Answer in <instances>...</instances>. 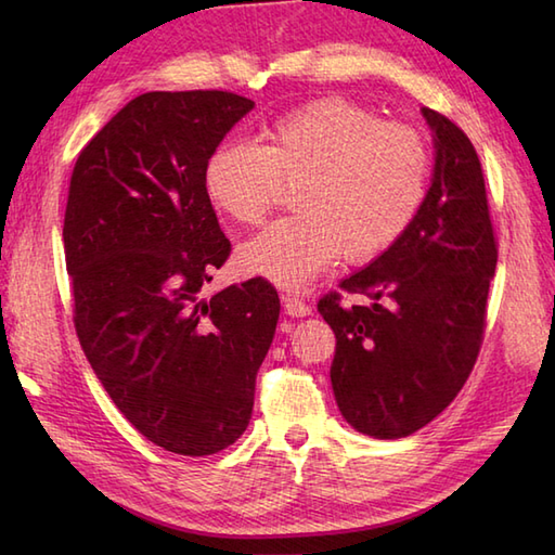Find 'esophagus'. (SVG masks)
<instances>
[{
    "label": "esophagus",
    "instance_id": "34e87169",
    "mask_svg": "<svg viewBox=\"0 0 555 555\" xmlns=\"http://www.w3.org/2000/svg\"><path fill=\"white\" fill-rule=\"evenodd\" d=\"M284 310L291 317H308L312 312V308L308 302H305L298 293H286L284 296Z\"/></svg>",
    "mask_w": 555,
    "mask_h": 555
}]
</instances>
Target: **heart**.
<instances>
[{"label":"heart","mask_w":555,"mask_h":555,"mask_svg":"<svg viewBox=\"0 0 555 555\" xmlns=\"http://www.w3.org/2000/svg\"><path fill=\"white\" fill-rule=\"evenodd\" d=\"M264 145L227 140L205 164V193L229 219L255 227L296 183L298 211L241 245L238 269L302 288L338 255L370 262L396 245L424 203L431 150L415 126L379 121L346 98L276 116Z\"/></svg>","instance_id":"obj_1"}]
</instances>
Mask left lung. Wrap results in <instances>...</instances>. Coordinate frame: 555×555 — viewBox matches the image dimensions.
<instances>
[{"mask_svg":"<svg viewBox=\"0 0 555 555\" xmlns=\"http://www.w3.org/2000/svg\"><path fill=\"white\" fill-rule=\"evenodd\" d=\"M436 143L434 181L410 229L317 310L336 334L340 415L374 439H403L443 412L473 372L487 328L499 243L485 173L463 128L422 109Z\"/></svg>","mask_w":555,"mask_h":555,"instance_id":"left-lung-1","label":"left lung"}]
</instances>
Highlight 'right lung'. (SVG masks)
Segmentation results:
<instances>
[{
  "label": "right lung",
  "mask_w": 555,
  "mask_h": 555,
  "mask_svg": "<svg viewBox=\"0 0 555 555\" xmlns=\"http://www.w3.org/2000/svg\"><path fill=\"white\" fill-rule=\"evenodd\" d=\"M253 107L227 90L145 92L80 150L68 183L80 348L121 415L179 455L241 439L276 332L279 293L262 276L199 298L231 255L205 164Z\"/></svg>",
  "instance_id": "1"
}]
</instances>
